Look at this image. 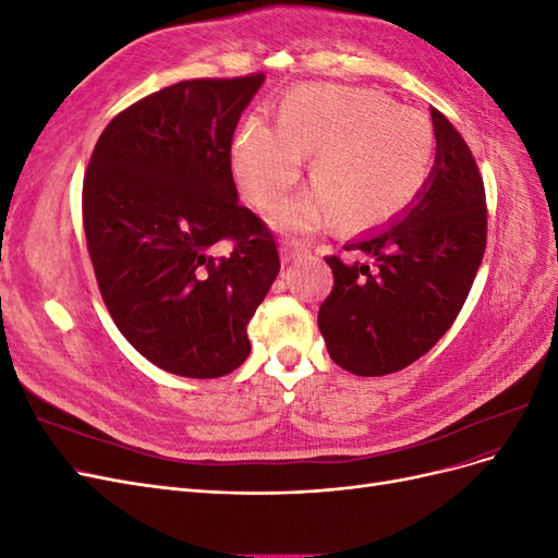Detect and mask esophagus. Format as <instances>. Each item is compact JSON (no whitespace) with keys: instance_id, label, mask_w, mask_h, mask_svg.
I'll return each mask as SVG.
<instances>
[{"instance_id":"1","label":"esophagus","mask_w":558,"mask_h":558,"mask_svg":"<svg viewBox=\"0 0 558 558\" xmlns=\"http://www.w3.org/2000/svg\"><path fill=\"white\" fill-rule=\"evenodd\" d=\"M305 248L302 246H298V244H289V242H283L281 244V263L283 265H289V263H295L300 256H305Z\"/></svg>"}]
</instances>
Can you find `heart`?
I'll return each mask as SVG.
<instances>
[{
    "label": "heart",
    "mask_w": 558,
    "mask_h": 558,
    "mask_svg": "<svg viewBox=\"0 0 558 558\" xmlns=\"http://www.w3.org/2000/svg\"><path fill=\"white\" fill-rule=\"evenodd\" d=\"M314 189L286 197L272 226L310 234L391 221L424 189L435 156L428 118L373 90L305 86L281 102L277 128L246 118L232 140V174L256 209L272 207L310 158Z\"/></svg>",
    "instance_id": "obj_1"
}]
</instances>
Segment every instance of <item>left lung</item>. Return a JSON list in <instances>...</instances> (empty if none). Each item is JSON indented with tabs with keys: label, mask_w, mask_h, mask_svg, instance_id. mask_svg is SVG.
Here are the masks:
<instances>
[{
	"label": "left lung",
	"mask_w": 558,
	"mask_h": 558,
	"mask_svg": "<svg viewBox=\"0 0 558 558\" xmlns=\"http://www.w3.org/2000/svg\"><path fill=\"white\" fill-rule=\"evenodd\" d=\"M435 165L412 205L391 223L328 256L335 286L318 310L330 359L359 377L398 373L451 328L486 246L484 181L468 144L430 109Z\"/></svg>",
	"instance_id": "obj_1"
}]
</instances>
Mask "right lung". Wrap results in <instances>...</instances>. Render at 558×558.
I'll return each mask as SVG.
<instances>
[{"label":"right lung","mask_w":558,"mask_h":558,"mask_svg":"<svg viewBox=\"0 0 558 558\" xmlns=\"http://www.w3.org/2000/svg\"><path fill=\"white\" fill-rule=\"evenodd\" d=\"M263 81L193 78L140 99L99 134L83 179V230L113 324L179 377H223L248 359L246 326L281 267L230 170L234 128ZM221 239L233 251L214 259Z\"/></svg>","instance_id":"1"}]
</instances>
